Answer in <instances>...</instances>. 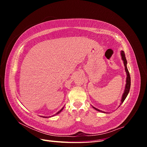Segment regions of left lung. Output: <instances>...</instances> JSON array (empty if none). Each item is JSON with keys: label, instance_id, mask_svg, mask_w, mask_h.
Segmentation results:
<instances>
[{"label": "left lung", "instance_id": "8db88e82", "mask_svg": "<svg viewBox=\"0 0 147 147\" xmlns=\"http://www.w3.org/2000/svg\"><path fill=\"white\" fill-rule=\"evenodd\" d=\"M121 59H122V60L123 61V64H124V67H125V71H126V72L127 77H126V85H125V89H124V92H123L122 97H121V103H120L119 106L123 104V102L124 101V100L126 99L127 96L129 94V92L130 87H131V77H130L129 72L127 67V61H126V57H125V54H124V52L123 51H121ZM92 107L94 108L96 110L98 111V112H102V113H106V112H103V111H102L100 110H99V109H96V107Z\"/></svg>", "mask_w": 147, "mask_h": 147}]
</instances>
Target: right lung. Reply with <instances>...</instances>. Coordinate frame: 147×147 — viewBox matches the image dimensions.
Wrapping results in <instances>:
<instances>
[{"label":"right lung","instance_id":"obj_1","mask_svg":"<svg viewBox=\"0 0 147 147\" xmlns=\"http://www.w3.org/2000/svg\"><path fill=\"white\" fill-rule=\"evenodd\" d=\"M64 107H64H63V108H62V109H61V110H60L59 111V112H57V113H56L55 115H53V116H55V115H57V114H59V113H61V112H62V110H63ZM41 117H43V118H48L47 117H43V116H41Z\"/></svg>","mask_w":147,"mask_h":147}]
</instances>
